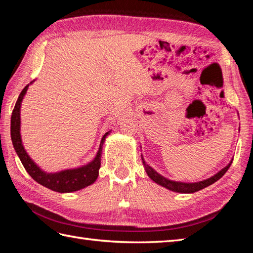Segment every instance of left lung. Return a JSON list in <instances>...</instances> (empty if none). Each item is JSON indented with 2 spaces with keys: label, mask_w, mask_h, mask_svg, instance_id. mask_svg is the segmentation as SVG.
Listing matches in <instances>:
<instances>
[{
  "label": "left lung",
  "mask_w": 253,
  "mask_h": 253,
  "mask_svg": "<svg viewBox=\"0 0 253 253\" xmlns=\"http://www.w3.org/2000/svg\"><path fill=\"white\" fill-rule=\"evenodd\" d=\"M141 159H142V163H143L144 169H146L148 176L154 182H157V184L160 185V186L165 187L166 189L175 191V192H180V193H192V192L199 191V190L203 189V188H206L210 185L214 184V182L217 181L225 173H226L227 169H229L230 164H232V162H233V160H232L228 163V165L225 166V168L219 170L218 173H216L215 175H213L212 177H210V178H208V179H204L202 181H198V182H181V181H174V180L165 178L164 176L160 175L158 171H155L151 168V166L146 163V161H144V159L142 158V155H141Z\"/></svg>",
  "instance_id": "8db88e82"
}]
</instances>
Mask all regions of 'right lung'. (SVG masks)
<instances>
[{"instance_id": "right-lung-1", "label": "right lung", "mask_w": 253, "mask_h": 253, "mask_svg": "<svg viewBox=\"0 0 253 253\" xmlns=\"http://www.w3.org/2000/svg\"><path fill=\"white\" fill-rule=\"evenodd\" d=\"M34 82H31L29 84ZM29 84H27L20 92L12 113V118H10V137H12V142L15 151L20 159L21 163H23L25 169L28 171V174L37 182L56 192H73L83 189V188L89 185H92L99 176L102 148H103L106 136L109 135L111 130L107 131L102 137L99 151L96 153L93 161H91L89 164L84 165L78 169L61 170L57 171V173H46V171L42 170L32 161V159H30L28 153L26 152L20 137V105L27 90H28Z\"/></svg>"}]
</instances>
